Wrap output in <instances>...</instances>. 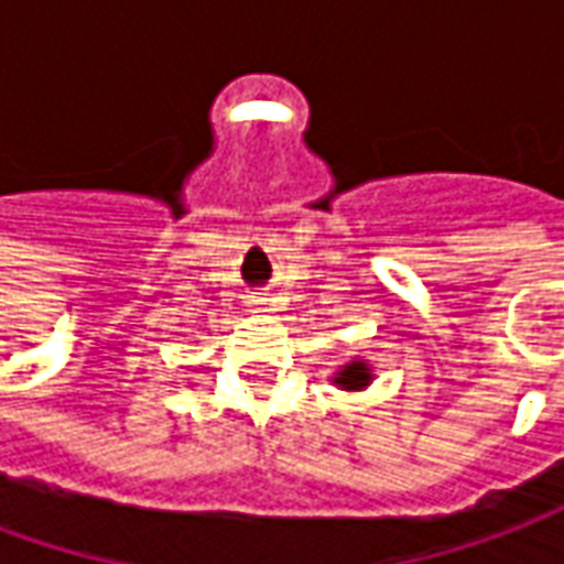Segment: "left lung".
Wrapping results in <instances>:
<instances>
[{
	"instance_id": "obj_1",
	"label": "left lung",
	"mask_w": 564,
	"mask_h": 564,
	"mask_svg": "<svg viewBox=\"0 0 564 564\" xmlns=\"http://www.w3.org/2000/svg\"><path fill=\"white\" fill-rule=\"evenodd\" d=\"M368 380H371L368 368L362 362H350V366H344V371H338L335 383H341L344 390H362Z\"/></svg>"
}]
</instances>
